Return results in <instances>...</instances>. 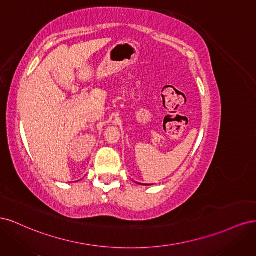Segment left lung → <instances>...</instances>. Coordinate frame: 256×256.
<instances>
[{
	"label": "left lung",
	"instance_id": "left-lung-1",
	"mask_svg": "<svg viewBox=\"0 0 256 256\" xmlns=\"http://www.w3.org/2000/svg\"><path fill=\"white\" fill-rule=\"evenodd\" d=\"M145 186H147V184H145Z\"/></svg>",
	"mask_w": 256,
	"mask_h": 256
}]
</instances>
